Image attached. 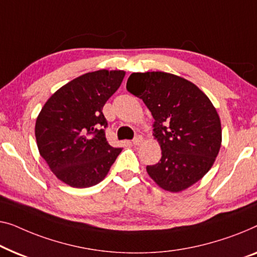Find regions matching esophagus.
Wrapping results in <instances>:
<instances>
[{"instance_id":"1","label":"esophagus","mask_w":257,"mask_h":257,"mask_svg":"<svg viewBox=\"0 0 257 257\" xmlns=\"http://www.w3.org/2000/svg\"><path fill=\"white\" fill-rule=\"evenodd\" d=\"M143 137L141 136H136L135 137V139L132 140V143H133V145H136V146H139V145H141V143H143Z\"/></svg>"}]
</instances>
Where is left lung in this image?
Returning <instances> with one entry per match:
<instances>
[{
	"instance_id": "1",
	"label": "left lung",
	"mask_w": 257,
	"mask_h": 257,
	"mask_svg": "<svg viewBox=\"0 0 257 257\" xmlns=\"http://www.w3.org/2000/svg\"><path fill=\"white\" fill-rule=\"evenodd\" d=\"M127 90L154 118L161 159L146 170L160 188L183 191L213 166L221 146V124L210 98L190 81L165 72L132 73Z\"/></svg>"
}]
</instances>
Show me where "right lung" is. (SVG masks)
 Segmentation results:
<instances>
[{
  "instance_id": "right-lung-1",
  "label": "right lung",
  "mask_w": 257,
  "mask_h": 257,
  "mask_svg": "<svg viewBox=\"0 0 257 257\" xmlns=\"http://www.w3.org/2000/svg\"><path fill=\"white\" fill-rule=\"evenodd\" d=\"M124 76V70L83 74L55 91L37 117L39 153L55 176L70 187L98 184L121 152L107 143L102 110Z\"/></svg>"
}]
</instances>
